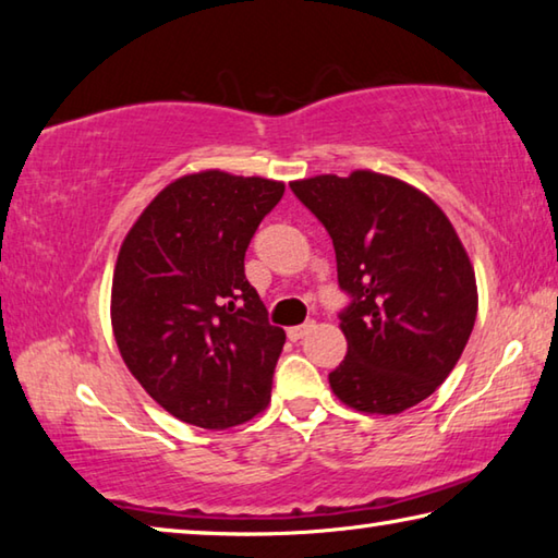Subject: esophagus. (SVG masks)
I'll return each mask as SVG.
<instances>
[{"label": "esophagus", "instance_id": "1", "mask_svg": "<svg viewBox=\"0 0 558 558\" xmlns=\"http://www.w3.org/2000/svg\"><path fill=\"white\" fill-rule=\"evenodd\" d=\"M315 327V323H305V325H295V327H290L288 329V337L292 339V342H298V339H302V337H305L307 332H310V329H313Z\"/></svg>", "mask_w": 558, "mask_h": 558}]
</instances>
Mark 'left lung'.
Returning a JSON list of instances; mask_svg holds the SVG:
<instances>
[{
  "instance_id": "8db88e82",
  "label": "left lung",
  "mask_w": 558,
  "mask_h": 558,
  "mask_svg": "<svg viewBox=\"0 0 558 558\" xmlns=\"http://www.w3.org/2000/svg\"><path fill=\"white\" fill-rule=\"evenodd\" d=\"M325 223L339 288L347 356L329 374L359 413H401L456 369L477 317L475 268L440 206L421 189L372 169L290 182Z\"/></svg>"
}]
</instances>
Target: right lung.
<instances>
[{"mask_svg": "<svg viewBox=\"0 0 558 558\" xmlns=\"http://www.w3.org/2000/svg\"><path fill=\"white\" fill-rule=\"evenodd\" d=\"M286 184L202 169L169 182L122 239L110 290L120 356L174 418L223 430L266 411L286 344L245 280V248Z\"/></svg>", "mask_w": 558, "mask_h": 558, "instance_id": "right-lung-1", "label": "right lung"}]
</instances>
